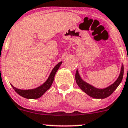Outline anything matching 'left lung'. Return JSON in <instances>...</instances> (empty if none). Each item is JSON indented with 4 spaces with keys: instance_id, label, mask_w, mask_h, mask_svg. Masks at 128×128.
Listing matches in <instances>:
<instances>
[{
    "instance_id": "1",
    "label": "left lung",
    "mask_w": 128,
    "mask_h": 128,
    "mask_svg": "<svg viewBox=\"0 0 128 128\" xmlns=\"http://www.w3.org/2000/svg\"><path fill=\"white\" fill-rule=\"evenodd\" d=\"M123 74L124 68L123 66H122V68H121V73H120V76L118 78L117 80H116V82H115L114 83H113L112 85L109 86L108 88L102 89H96V88H94V87L92 86L89 85L88 83L83 81L81 79V78H80V76H79V73H78V70L76 72L75 78L76 81L78 86H79L84 92H86L87 94L90 96V97L94 98L104 99L110 96L116 90V88L118 87V86L120 85V84L121 82V81H122V78H123Z\"/></svg>"
}]
</instances>
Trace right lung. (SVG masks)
I'll return each mask as SVG.
<instances>
[{
	"instance_id": "right-lung-1",
	"label": "right lung",
	"mask_w": 128,
	"mask_h": 128,
	"mask_svg": "<svg viewBox=\"0 0 128 128\" xmlns=\"http://www.w3.org/2000/svg\"><path fill=\"white\" fill-rule=\"evenodd\" d=\"M62 62H60L59 63H58V64L54 67V69H52V70L51 73H50V76H49L48 80L44 82V84H43L42 85L40 86L39 88H36V89H29V90H22V89H17V88H16L15 87H14L12 84H11V86H12L13 89H14L15 91H16L17 94H19L20 96H21L22 97L25 98H39L42 96L43 94H44V93L50 88L53 81H54V76H55L56 73V72L58 71V70L59 69V67L60 66Z\"/></svg>"
}]
</instances>
